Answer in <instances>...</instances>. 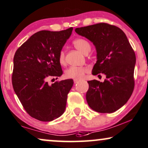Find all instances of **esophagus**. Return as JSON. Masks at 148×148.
Segmentation results:
<instances>
[{
	"label": "esophagus",
	"instance_id": "1",
	"mask_svg": "<svg viewBox=\"0 0 148 148\" xmlns=\"http://www.w3.org/2000/svg\"><path fill=\"white\" fill-rule=\"evenodd\" d=\"M79 81L78 79H74V83H77L78 82H79Z\"/></svg>",
	"mask_w": 148,
	"mask_h": 148
}]
</instances>
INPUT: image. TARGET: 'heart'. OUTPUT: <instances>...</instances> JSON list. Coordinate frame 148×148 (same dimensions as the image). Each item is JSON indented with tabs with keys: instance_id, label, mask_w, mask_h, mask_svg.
I'll return each mask as SVG.
<instances>
[{
	"instance_id": "heart-1",
	"label": "heart",
	"mask_w": 148,
	"mask_h": 148,
	"mask_svg": "<svg viewBox=\"0 0 148 148\" xmlns=\"http://www.w3.org/2000/svg\"><path fill=\"white\" fill-rule=\"evenodd\" d=\"M73 45H74L76 49H79L83 54H86L89 52L91 49V45L88 40L84 38H78L73 40ZM58 60L60 64H64L65 63V52L62 50L58 54ZM88 72V69L83 67H69L68 69L65 70V76L67 79H83L85 74Z\"/></svg>"
}]
</instances>
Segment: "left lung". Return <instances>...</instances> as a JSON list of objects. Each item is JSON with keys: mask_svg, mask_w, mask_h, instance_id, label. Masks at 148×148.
<instances>
[{"mask_svg": "<svg viewBox=\"0 0 148 148\" xmlns=\"http://www.w3.org/2000/svg\"><path fill=\"white\" fill-rule=\"evenodd\" d=\"M75 32L93 42L97 49V61L92 74L106 76L104 82L88 81L87 102L94 111L112 113L127 103L134 90V51L125 34L108 23L76 28Z\"/></svg>", "mask_w": 148, "mask_h": 148, "instance_id": "left-lung-1", "label": "left lung"}]
</instances>
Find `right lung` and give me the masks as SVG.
Here are the masks:
<instances>
[{"label": "right lung", "mask_w": 148, "mask_h": 148, "mask_svg": "<svg viewBox=\"0 0 148 148\" xmlns=\"http://www.w3.org/2000/svg\"><path fill=\"white\" fill-rule=\"evenodd\" d=\"M72 30L70 27L60 32H38L14 54V90L27 112L40 121L58 118L66 108L73 80L56 81L49 85L47 79H58L63 74L58 54Z\"/></svg>", "instance_id": "1"}]
</instances>
